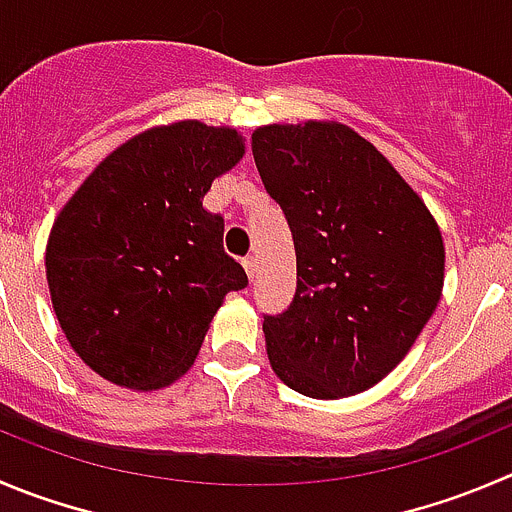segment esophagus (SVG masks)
I'll use <instances>...</instances> for the list:
<instances>
[{
  "instance_id": "34e87169",
  "label": "esophagus",
  "mask_w": 512,
  "mask_h": 512,
  "mask_svg": "<svg viewBox=\"0 0 512 512\" xmlns=\"http://www.w3.org/2000/svg\"><path fill=\"white\" fill-rule=\"evenodd\" d=\"M243 269H246L248 279H253L256 271H259V259H256V256H246V259H243Z\"/></svg>"
}]
</instances>
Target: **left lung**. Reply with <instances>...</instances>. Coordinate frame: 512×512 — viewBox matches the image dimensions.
Here are the masks:
<instances>
[{
	"label": "left lung",
	"instance_id": "8db88e82",
	"mask_svg": "<svg viewBox=\"0 0 512 512\" xmlns=\"http://www.w3.org/2000/svg\"><path fill=\"white\" fill-rule=\"evenodd\" d=\"M251 150L296 248L294 301L264 316L271 367L306 397L364 392L405 359L437 309L440 228L392 163L347 125H266Z\"/></svg>",
	"mask_w": 512,
	"mask_h": 512
}]
</instances>
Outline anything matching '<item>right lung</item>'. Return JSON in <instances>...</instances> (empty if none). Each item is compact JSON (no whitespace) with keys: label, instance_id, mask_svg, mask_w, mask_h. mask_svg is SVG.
<instances>
[{"label":"right lung","instance_id":"right-lung-1","mask_svg":"<svg viewBox=\"0 0 512 512\" xmlns=\"http://www.w3.org/2000/svg\"><path fill=\"white\" fill-rule=\"evenodd\" d=\"M241 135L198 120L145 130L107 155L47 241L52 306L77 357L107 382L160 389L186 374L228 291L248 286L223 251L211 183Z\"/></svg>","mask_w":512,"mask_h":512}]
</instances>
